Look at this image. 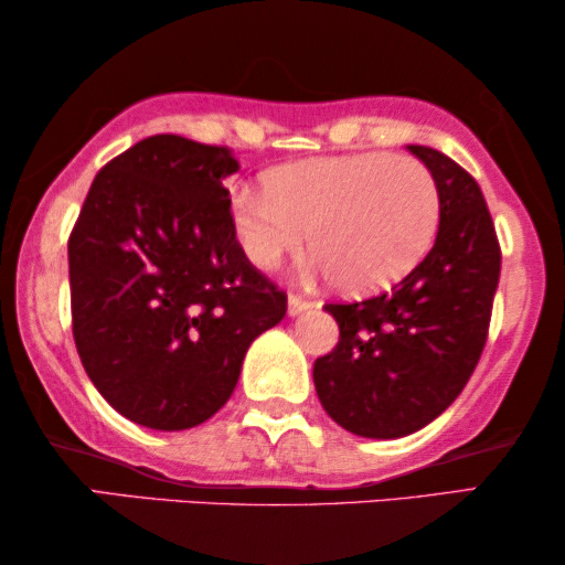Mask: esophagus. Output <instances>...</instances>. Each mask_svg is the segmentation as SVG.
<instances>
[{"mask_svg": "<svg viewBox=\"0 0 565 565\" xmlns=\"http://www.w3.org/2000/svg\"><path fill=\"white\" fill-rule=\"evenodd\" d=\"M311 306H313L311 300H306L303 296H298V292H290V296H288V313H290V316L303 313V311H308V308H311Z\"/></svg>", "mask_w": 565, "mask_h": 565, "instance_id": "1", "label": "esophagus"}]
</instances>
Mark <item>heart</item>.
Returning a JSON list of instances; mask_svg holds the SVG:
<instances>
[{
  "instance_id": "b5f03b06",
  "label": "heart",
  "mask_w": 565,
  "mask_h": 565,
  "mask_svg": "<svg viewBox=\"0 0 565 565\" xmlns=\"http://www.w3.org/2000/svg\"><path fill=\"white\" fill-rule=\"evenodd\" d=\"M439 226L435 174L414 157L383 151L321 157L273 167L262 195L234 203L238 249L257 269H275L308 249L329 282L365 296L416 269Z\"/></svg>"
}]
</instances>
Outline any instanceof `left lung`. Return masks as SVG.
I'll return each mask as SVG.
<instances>
[{"label": "left lung", "instance_id": "left-lung-1", "mask_svg": "<svg viewBox=\"0 0 565 565\" xmlns=\"http://www.w3.org/2000/svg\"><path fill=\"white\" fill-rule=\"evenodd\" d=\"M435 174L439 231L391 292L327 303L339 342L313 362L321 406L360 437L396 439L427 427L481 360L501 273V249L478 182L443 151L408 146Z\"/></svg>", "mask_w": 565, "mask_h": 565}]
</instances>
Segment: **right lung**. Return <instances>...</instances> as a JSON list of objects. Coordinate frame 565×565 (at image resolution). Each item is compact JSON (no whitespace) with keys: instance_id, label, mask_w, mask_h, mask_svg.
<instances>
[{"instance_id":"add662e5","label":"right lung","mask_w":565,"mask_h":565,"mask_svg":"<svg viewBox=\"0 0 565 565\" xmlns=\"http://www.w3.org/2000/svg\"><path fill=\"white\" fill-rule=\"evenodd\" d=\"M226 146L149 136L99 169L68 236L72 331L126 419L190 429L236 388L244 354L288 311L234 236Z\"/></svg>"}]
</instances>
